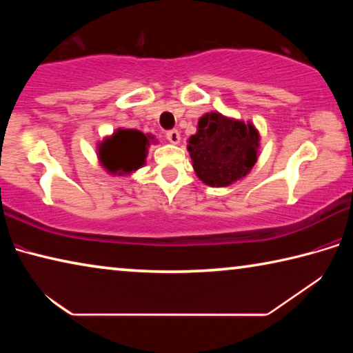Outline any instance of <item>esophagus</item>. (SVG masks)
I'll use <instances>...</instances> for the list:
<instances>
[{
	"instance_id": "obj_1",
	"label": "esophagus",
	"mask_w": 353,
	"mask_h": 353,
	"mask_svg": "<svg viewBox=\"0 0 353 353\" xmlns=\"http://www.w3.org/2000/svg\"><path fill=\"white\" fill-rule=\"evenodd\" d=\"M166 140L172 143V145H177V143L181 141V134H179L177 129H171L166 132Z\"/></svg>"
}]
</instances>
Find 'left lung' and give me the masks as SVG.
Wrapping results in <instances>:
<instances>
[{
  "label": "left lung",
  "mask_w": 353,
  "mask_h": 353,
  "mask_svg": "<svg viewBox=\"0 0 353 353\" xmlns=\"http://www.w3.org/2000/svg\"><path fill=\"white\" fill-rule=\"evenodd\" d=\"M259 141V132L250 123L212 112L199 119L198 132L188 140V151L202 182L227 187L252 170Z\"/></svg>",
  "instance_id": "left-lung-1"
}]
</instances>
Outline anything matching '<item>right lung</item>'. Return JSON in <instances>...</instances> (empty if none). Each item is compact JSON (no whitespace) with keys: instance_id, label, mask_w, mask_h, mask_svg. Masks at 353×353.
<instances>
[{"instance_id":"add662e5","label":"right lung","mask_w":353,"mask_h":353,"mask_svg":"<svg viewBox=\"0 0 353 353\" xmlns=\"http://www.w3.org/2000/svg\"><path fill=\"white\" fill-rule=\"evenodd\" d=\"M149 140L132 129H118L99 146V159L112 174H129L145 165Z\"/></svg>"}]
</instances>
